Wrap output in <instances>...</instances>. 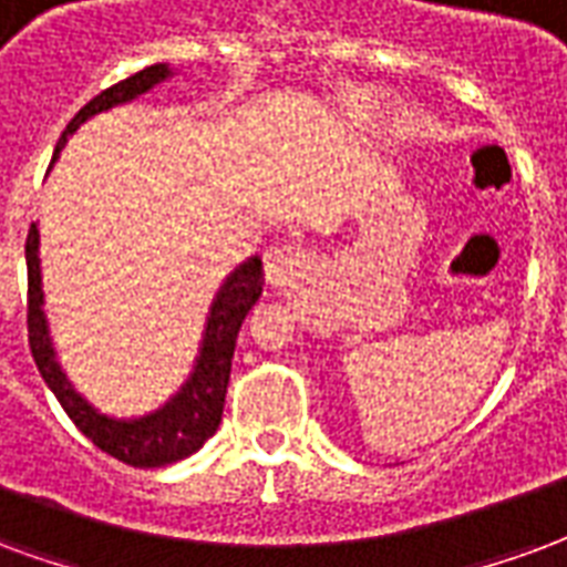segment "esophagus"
<instances>
[{"label": "esophagus", "mask_w": 567, "mask_h": 567, "mask_svg": "<svg viewBox=\"0 0 567 567\" xmlns=\"http://www.w3.org/2000/svg\"><path fill=\"white\" fill-rule=\"evenodd\" d=\"M305 271V250L292 244H275L266 250V278L271 287H287Z\"/></svg>", "instance_id": "esophagus-1"}]
</instances>
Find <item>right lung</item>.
Here are the masks:
<instances>
[{
    "label": "right lung",
    "mask_w": 567,
    "mask_h": 567,
    "mask_svg": "<svg viewBox=\"0 0 567 567\" xmlns=\"http://www.w3.org/2000/svg\"><path fill=\"white\" fill-rule=\"evenodd\" d=\"M168 74H172V69L165 63L147 65V69L135 72L126 81L102 90L96 99H90L84 109L74 114L72 123L65 126L63 138L56 142V151H53V159L60 156L65 138L81 123H86L99 111H109L114 105L138 99L159 81H165ZM27 329L32 359H35L44 383L56 395V402L63 404L69 420L99 450H105L109 456L126 462L132 468H163V465H172L177 458L193 456L217 432V425L223 420V404H226V386H229V371H233L238 329H241L244 317L250 313V308L262 296V259L259 256H250L244 266L235 268L220 287V292H217V299L210 305L208 326H205V338H202L196 365H193V374L181 386V392L172 395L159 411L135 416V420H117V416L99 414L96 408L69 383L65 371L60 369L51 344V332H48V320H44V308H41L44 292H41L39 226L35 223L29 226L27 235Z\"/></svg>",
    "instance_id": "add662e5"
}]
</instances>
